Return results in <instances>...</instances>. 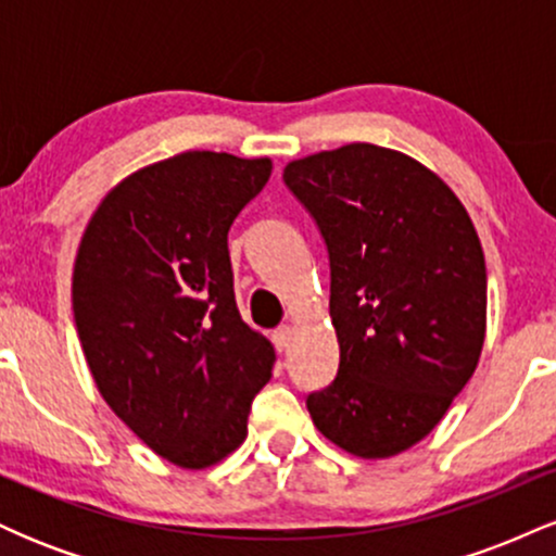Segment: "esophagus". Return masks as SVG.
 <instances>
[{"label": "esophagus", "mask_w": 556, "mask_h": 556, "mask_svg": "<svg viewBox=\"0 0 556 556\" xmlns=\"http://www.w3.org/2000/svg\"><path fill=\"white\" fill-rule=\"evenodd\" d=\"M271 340H274V348H277L279 353L290 348V340H292V327H290V324H282V327H279V329H274Z\"/></svg>", "instance_id": "obj_1"}]
</instances>
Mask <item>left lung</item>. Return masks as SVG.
Here are the masks:
<instances>
[{"instance_id": "obj_1", "label": "left lung", "mask_w": 556, "mask_h": 556, "mask_svg": "<svg viewBox=\"0 0 556 556\" xmlns=\"http://www.w3.org/2000/svg\"><path fill=\"white\" fill-rule=\"evenodd\" d=\"M282 180L329 253L340 368L305 397L350 455L392 457L442 420L486 334V261L457 195L371 143L298 159Z\"/></svg>"}]
</instances>
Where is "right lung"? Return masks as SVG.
Masks as SVG:
<instances>
[{
  "label": "right lung",
  "mask_w": 556,
  "mask_h": 556,
  "mask_svg": "<svg viewBox=\"0 0 556 556\" xmlns=\"http://www.w3.org/2000/svg\"><path fill=\"white\" fill-rule=\"evenodd\" d=\"M269 159L185 151L101 201L73 274L75 327L106 405L180 468L248 433L274 348L240 318L227 232L269 182Z\"/></svg>",
  "instance_id": "right-lung-1"
}]
</instances>
